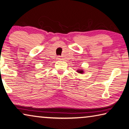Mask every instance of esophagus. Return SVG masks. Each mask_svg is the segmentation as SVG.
Segmentation results:
<instances>
[{"label": "esophagus", "mask_w": 129, "mask_h": 129, "mask_svg": "<svg viewBox=\"0 0 129 129\" xmlns=\"http://www.w3.org/2000/svg\"><path fill=\"white\" fill-rule=\"evenodd\" d=\"M58 59H59V60H61V58L60 56H58Z\"/></svg>", "instance_id": "obj_1"}]
</instances>
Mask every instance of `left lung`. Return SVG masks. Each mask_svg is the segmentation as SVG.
Instances as JSON below:
<instances>
[{
  "instance_id": "8db88e82",
  "label": "left lung",
  "mask_w": 129,
  "mask_h": 129,
  "mask_svg": "<svg viewBox=\"0 0 129 129\" xmlns=\"http://www.w3.org/2000/svg\"><path fill=\"white\" fill-rule=\"evenodd\" d=\"M77 72H78L79 73L82 74V73H83V71L82 70H78V71H77Z\"/></svg>"
}]
</instances>
